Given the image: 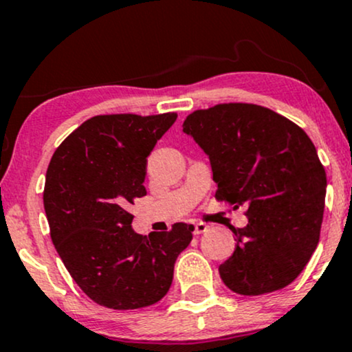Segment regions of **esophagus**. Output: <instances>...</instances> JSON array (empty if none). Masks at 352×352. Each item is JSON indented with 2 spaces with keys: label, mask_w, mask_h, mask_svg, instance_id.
I'll list each match as a JSON object with an SVG mask.
<instances>
[{
  "label": "esophagus",
  "mask_w": 352,
  "mask_h": 352,
  "mask_svg": "<svg viewBox=\"0 0 352 352\" xmlns=\"http://www.w3.org/2000/svg\"><path fill=\"white\" fill-rule=\"evenodd\" d=\"M207 230H208L207 223H193V233H195V235H201V233H205Z\"/></svg>",
  "instance_id": "esophagus-1"
}]
</instances>
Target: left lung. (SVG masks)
Here are the masks:
<instances>
[{
  "mask_svg": "<svg viewBox=\"0 0 352 352\" xmlns=\"http://www.w3.org/2000/svg\"><path fill=\"white\" fill-rule=\"evenodd\" d=\"M184 132L204 148L217 200L245 207L233 228L235 252L220 278L245 296L278 292L298 278L316 250L326 172L306 132L272 109L230 102L192 112Z\"/></svg>",
  "mask_w": 352,
  "mask_h": 352,
  "instance_id": "obj_1",
  "label": "left lung"
}]
</instances>
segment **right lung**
<instances>
[{"mask_svg": "<svg viewBox=\"0 0 352 352\" xmlns=\"http://www.w3.org/2000/svg\"><path fill=\"white\" fill-rule=\"evenodd\" d=\"M175 119V112L91 117L47 167L43 199L51 240L72 280L100 306L137 309L162 300L177 256L192 241L187 223L139 235L129 212L147 193V157Z\"/></svg>", "mask_w": 352, "mask_h": 352, "instance_id": "obj_1", "label": "right lung"}]
</instances>
